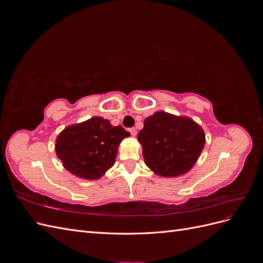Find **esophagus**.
Returning <instances> with one entry per match:
<instances>
[{"label": "esophagus", "instance_id": "34e87169", "mask_svg": "<svg viewBox=\"0 0 263 263\" xmlns=\"http://www.w3.org/2000/svg\"><path fill=\"white\" fill-rule=\"evenodd\" d=\"M129 133L132 134V136H136V135H137V129L135 128V127H133V128H129Z\"/></svg>", "mask_w": 263, "mask_h": 263}]
</instances>
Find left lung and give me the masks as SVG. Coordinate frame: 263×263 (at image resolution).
I'll list each match as a JSON object with an SVG mask.
<instances>
[{
    "label": "left lung",
    "instance_id": "obj_1",
    "mask_svg": "<svg viewBox=\"0 0 263 263\" xmlns=\"http://www.w3.org/2000/svg\"><path fill=\"white\" fill-rule=\"evenodd\" d=\"M145 163L158 176L179 177L197 161L205 144L202 127L193 119L157 112L138 134Z\"/></svg>",
    "mask_w": 263,
    "mask_h": 263
}]
</instances>
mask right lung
I'll return each instance as SVG.
<instances>
[{
	"label": "right lung",
	"instance_id": "1",
	"mask_svg": "<svg viewBox=\"0 0 263 263\" xmlns=\"http://www.w3.org/2000/svg\"><path fill=\"white\" fill-rule=\"evenodd\" d=\"M128 136L122 126H112L107 119L94 116L66 127L55 139V154L69 172L97 180L114 165L117 148Z\"/></svg>",
	"mask_w": 263,
	"mask_h": 263
}]
</instances>
